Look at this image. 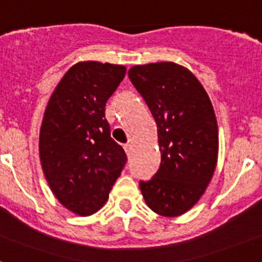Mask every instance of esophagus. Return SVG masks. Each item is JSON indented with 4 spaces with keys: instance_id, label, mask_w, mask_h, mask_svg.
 <instances>
[{
    "instance_id": "34e87169",
    "label": "esophagus",
    "mask_w": 262,
    "mask_h": 262,
    "mask_svg": "<svg viewBox=\"0 0 262 262\" xmlns=\"http://www.w3.org/2000/svg\"><path fill=\"white\" fill-rule=\"evenodd\" d=\"M124 149H125V151H126V155L129 156V157H130L132 151H133V146H132V144L124 145Z\"/></svg>"
}]
</instances>
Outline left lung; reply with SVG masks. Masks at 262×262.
I'll use <instances>...</instances> for the list:
<instances>
[{
	"label": "left lung",
	"instance_id": "obj_1",
	"mask_svg": "<svg viewBox=\"0 0 262 262\" xmlns=\"http://www.w3.org/2000/svg\"><path fill=\"white\" fill-rule=\"evenodd\" d=\"M157 124L161 164L140 181L153 212L176 217L204 194L216 169L219 127L209 96L194 74L174 62L136 65L127 72Z\"/></svg>",
	"mask_w": 262,
	"mask_h": 262
}]
</instances>
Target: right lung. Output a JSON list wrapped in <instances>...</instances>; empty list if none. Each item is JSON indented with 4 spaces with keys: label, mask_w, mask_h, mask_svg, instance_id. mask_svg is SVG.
Instances as JSON below:
<instances>
[{
    "label": "right lung",
    "mask_w": 262,
    "mask_h": 262,
    "mask_svg": "<svg viewBox=\"0 0 262 262\" xmlns=\"http://www.w3.org/2000/svg\"><path fill=\"white\" fill-rule=\"evenodd\" d=\"M126 68L96 61L68 70L50 97L39 130V160L57 200L70 212L89 216L102 208L126 164L111 137L105 105Z\"/></svg>",
    "instance_id": "obj_1"
}]
</instances>
